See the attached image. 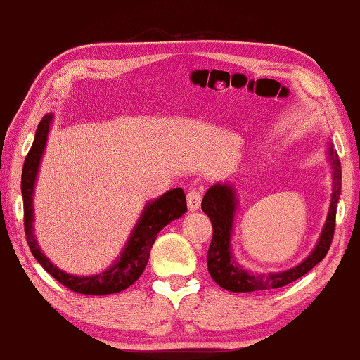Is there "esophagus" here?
Wrapping results in <instances>:
<instances>
[{
	"label": "esophagus",
	"instance_id": "1",
	"mask_svg": "<svg viewBox=\"0 0 360 360\" xmlns=\"http://www.w3.org/2000/svg\"><path fill=\"white\" fill-rule=\"evenodd\" d=\"M201 191L198 190H190L188 191V196H186V202H188V209H190L191 212L198 211L199 207H201Z\"/></svg>",
	"mask_w": 360,
	"mask_h": 360
}]
</instances>
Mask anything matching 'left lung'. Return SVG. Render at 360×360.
<instances>
[{"label":"left lung","mask_w":360,"mask_h":360,"mask_svg":"<svg viewBox=\"0 0 360 360\" xmlns=\"http://www.w3.org/2000/svg\"><path fill=\"white\" fill-rule=\"evenodd\" d=\"M327 159L333 175V191L328 207V215L323 229L315 243L311 254L295 267L281 272H251L236 261L233 250H231V235H233L235 214L238 209V198L235 186L229 184H214L202 198L201 207L204 214L212 222V241L207 251V270L215 283L226 291L233 292H251L267 291L281 288L292 281L301 278L309 270L314 269L322 259L327 256L331 240L335 233L336 206H338L341 195V162L331 141L327 143Z\"/></svg>","instance_id":"left-lung-1"}]
</instances>
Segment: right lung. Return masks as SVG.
<instances>
[{
	"label": "right lung",
	"instance_id": "add662e5",
	"mask_svg": "<svg viewBox=\"0 0 360 360\" xmlns=\"http://www.w3.org/2000/svg\"><path fill=\"white\" fill-rule=\"evenodd\" d=\"M53 119V112L43 115L41 122L38 124L35 140H33V145L25 158L24 169H22L20 190L22 199H24V225L27 243H29L33 257L40 262L41 267L70 291L91 296H104L124 291L140 278L148 264L149 251H151L159 231L186 212L185 191L181 188H174V190L164 193L162 196L148 201L143 207L141 215L136 220L134 230L130 231L129 240L125 241L122 251H120L117 259L103 272L93 275H74L64 272L63 269H59L58 265L49 261V257H46V254L41 251L40 245H38L35 233H33V222H35V217H33V193H35L38 170H40Z\"/></svg>",
	"mask_w": 360,
	"mask_h": 360
}]
</instances>
